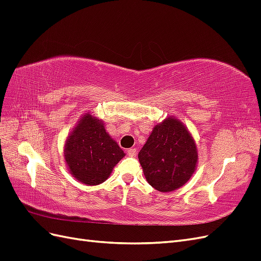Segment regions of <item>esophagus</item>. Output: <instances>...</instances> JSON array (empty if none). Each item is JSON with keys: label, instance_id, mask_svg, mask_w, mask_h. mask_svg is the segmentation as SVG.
<instances>
[{"label": "esophagus", "instance_id": "esophagus-1", "mask_svg": "<svg viewBox=\"0 0 261 261\" xmlns=\"http://www.w3.org/2000/svg\"><path fill=\"white\" fill-rule=\"evenodd\" d=\"M127 154L129 156H135L137 154V148H133V149H128L127 150Z\"/></svg>", "mask_w": 261, "mask_h": 261}]
</instances>
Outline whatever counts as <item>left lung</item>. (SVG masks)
Here are the masks:
<instances>
[{
  "instance_id": "8db88e82",
  "label": "left lung",
  "mask_w": 261,
  "mask_h": 261,
  "mask_svg": "<svg viewBox=\"0 0 261 261\" xmlns=\"http://www.w3.org/2000/svg\"><path fill=\"white\" fill-rule=\"evenodd\" d=\"M138 159L148 183L162 193L185 185L196 171V141L178 118L168 116L154 125Z\"/></svg>"
}]
</instances>
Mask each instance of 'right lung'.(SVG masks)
<instances>
[{"instance_id": "add662e5", "label": "right lung", "mask_w": 261, "mask_h": 261, "mask_svg": "<svg viewBox=\"0 0 261 261\" xmlns=\"http://www.w3.org/2000/svg\"><path fill=\"white\" fill-rule=\"evenodd\" d=\"M125 153L106 130L105 123L90 113L81 117L64 145V160L75 179L86 185L106 181Z\"/></svg>"}]
</instances>
